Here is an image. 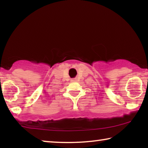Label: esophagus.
<instances>
[{
	"label": "esophagus",
	"instance_id": "obj_1",
	"mask_svg": "<svg viewBox=\"0 0 148 148\" xmlns=\"http://www.w3.org/2000/svg\"><path fill=\"white\" fill-rule=\"evenodd\" d=\"M71 81H72V82H75V81H76V79H72L71 80Z\"/></svg>",
	"mask_w": 148,
	"mask_h": 148
}]
</instances>
